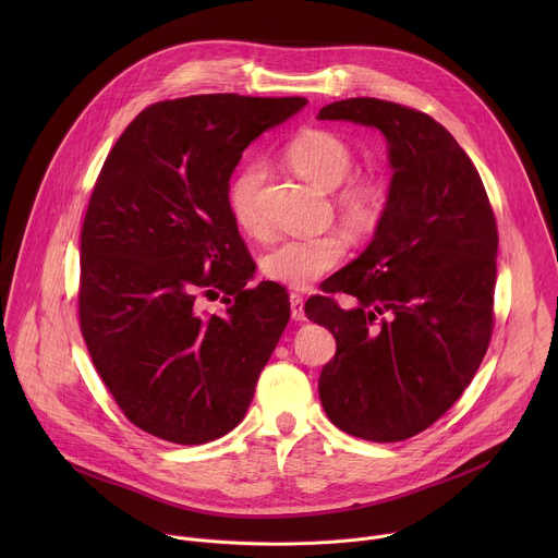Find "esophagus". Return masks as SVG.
Wrapping results in <instances>:
<instances>
[{"label": "esophagus", "mask_w": 558, "mask_h": 558, "mask_svg": "<svg viewBox=\"0 0 558 558\" xmlns=\"http://www.w3.org/2000/svg\"><path fill=\"white\" fill-rule=\"evenodd\" d=\"M289 302H291V317L295 323H302V320H306V315H304V304H302V295L300 293H291L289 295Z\"/></svg>", "instance_id": "esophagus-1"}]
</instances>
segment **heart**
<instances>
[{"instance_id":"1","label":"heart","mask_w":558,"mask_h":558,"mask_svg":"<svg viewBox=\"0 0 558 558\" xmlns=\"http://www.w3.org/2000/svg\"><path fill=\"white\" fill-rule=\"evenodd\" d=\"M291 168L325 192H338L336 203L344 225L355 233L371 231L386 209V185L377 177H360L345 183L355 168L351 145L329 130H306L295 136L287 149ZM267 168L263 163L247 166L231 185L229 207L233 220L250 235L267 233V214L263 192ZM347 256V241L340 233L323 235H287L278 241L260 260L263 276L289 289H306L333 271Z\"/></svg>"}]
</instances>
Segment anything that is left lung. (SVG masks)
Here are the masks:
<instances>
[{"label": "left lung", "instance_id": "8db88e82", "mask_svg": "<svg viewBox=\"0 0 558 558\" xmlns=\"http://www.w3.org/2000/svg\"><path fill=\"white\" fill-rule=\"evenodd\" d=\"M320 121L377 128L392 170L371 245L325 282L357 300L313 295L304 311L336 338L317 390L327 417L368 441H402L435 424L480 368L493 336L497 222L480 172L433 117L373 97Z\"/></svg>", "mask_w": 558, "mask_h": 558}]
</instances>
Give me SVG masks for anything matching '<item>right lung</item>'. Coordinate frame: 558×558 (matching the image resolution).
<instances>
[{
	"label": "right lung",
	"instance_id": "1",
	"mask_svg": "<svg viewBox=\"0 0 558 558\" xmlns=\"http://www.w3.org/2000/svg\"><path fill=\"white\" fill-rule=\"evenodd\" d=\"M302 97L198 95L145 108L119 136L82 229L78 320L125 417L172 444L214 441L243 422L287 323L276 282L247 289L252 260L229 179ZM226 293L222 316L197 311Z\"/></svg>",
	"mask_w": 558,
	"mask_h": 558
}]
</instances>
